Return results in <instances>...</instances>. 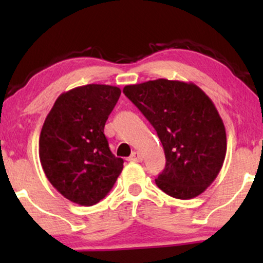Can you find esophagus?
Here are the masks:
<instances>
[{"label": "esophagus", "mask_w": 263, "mask_h": 263, "mask_svg": "<svg viewBox=\"0 0 263 263\" xmlns=\"http://www.w3.org/2000/svg\"><path fill=\"white\" fill-rule=\"evenodd\" d=\"M128 160L133 161V163H140V161H142V157L139 152H133L132 156L128 158Z\"/></svg>", "instance_id": "1"}]
</instances>
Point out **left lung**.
Listing matches in <instances>:
<instances>
[{"label": "left lung", "instance_id": "8db88e82", "mask_svg": "<svg viewBox=\"0 0 263 263\" xmlns=\"http://www.w3.org/2000/svg\"><path fill=\"white\" fill-rule=\"evenodd\" d=\"M125 97L141 111L163 145L166 164L156 184L176 199L203 193L217 178L226 154V133L214 104L190 82L128 85Z\"/></svg>", "mask_w": 263, "mask_h": 263}]
</instances>
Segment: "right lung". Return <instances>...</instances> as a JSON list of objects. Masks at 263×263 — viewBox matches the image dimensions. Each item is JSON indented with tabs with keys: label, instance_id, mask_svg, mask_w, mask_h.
Listing matches in <instances>:
<instances>
[{
	"label": "right lung",
	"instance_id": "right-lung-1",
	"mask_svg": "<svg viewBox=\"0 0 263 263\" xmlns=\"http://www.w3.org/2000/svg\"><path fill=\"white\" fill-rule=\"evenodd\" d=\"M121 89L91 84L62 93L43 124L39 158L57 192L81 206L98 203L112 189L123 159L110 151L106 120Z\"/></svg>",
	"mask_w": 263,
	"mask_h": 263
}]
</instances>
